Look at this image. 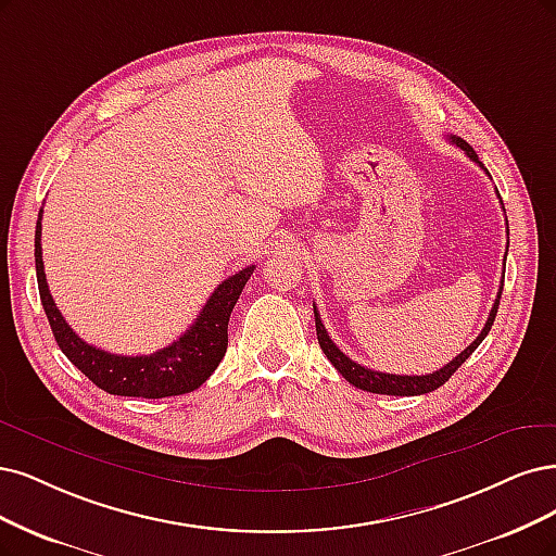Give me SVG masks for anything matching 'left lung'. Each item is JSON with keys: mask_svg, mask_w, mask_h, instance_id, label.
I'll return each instance as SVG.
<instances>
[{"mask_svg": "<svg viewBox=\"0 0 556 556\" xmlns=\"http://www.w3.org/2000/svg\"><path fill=\"white\" fill-rule=\"evenodd\" d=\"M448 140H451L455 147H460L476 165L483 167V163L478 161V156H476V151H473L463 138L451 136ZM483 169H485V167H483ZM485 175H490L488 169H485ZM496 193H500V190H496ZM506 225H508V223H506ZM502 290H504V280H502V285H500V292H496V299H494V305H492V311H490V317H488V321H485V327H483L481 333H478V338L469 344V348H467L465 352H460L451 363H446L444 368H439L437 372H430V375H391V372H377V370H370V368H366V366H361V363L352 361L350 356H344V354L336 348V342L329 338V331L324 329L321 317H319V313H317V305L313 303V308H315V329H317L319 348H321L324 354H327V358L333 363V368H336L344 379H348L350 384H354V387L361 389V391L381 393V395H424V393H430V391L439 389L442 384H446V381L451 379V375H453L457 368H460L463 363L473 354V350L478 348V344H481V342L485 340V336H488L490 329H492V321H494V317H496V308H500Z\"/></svg>", "mask_w": 556, "mask_h": 556, "instance_id": "1", "label": "left lung"}]
</instances>
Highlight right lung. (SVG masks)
Wrapping results in <instances>:
<instances>
[{"mask_svg":"<svg viewBox=\"0 0 556 556\" xmlns=\"http://www.w3.org/2000/svg\"><path fill=\"white\" fill-rule=\"evenodd\" d=\"M41 216L43 208L38 212L34 237L38 294H41L52 336L73 366L85 377H89L96 387L112 395L169 397L200 389L225 356L227 321L248 278L255 271V264L245 266L239 274L223 280L214 294L208 296L202 313L190 324L188 331L179 340L167 344V348L142 356L110 354L105 350L93 348V344L85 342L75 333L62 317L60 308H56V303L52 301L43 271Z\"/></svg>","mask_w":556,"mask_h":556,"instance_id":"add662e5","label":"right lung"}]
</instances>
